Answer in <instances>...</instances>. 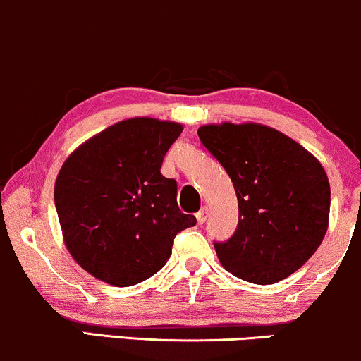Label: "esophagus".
<instances>
[{"instance_id":"obj_1","label":"esophagus","mask_w":361,"mask_h":361,"mask_svg":"<svg viewBox=\"0 0 361 361\" xmlns=\"http://www.w3.org/2000/svg\"><path fill=\"white\" fill-rule=\"evenodd\" d=\"M207 217H209V209H207V207H204V209L198 210V212H197V221H198V224H200V226L207 221Z\"/></svg>"}]
</instances>
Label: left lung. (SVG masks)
I'll return each mask as SVG.
<instances>
[{
	"label": "left lung",
	"mask_w": 361,
	"mask_h": 361,
	"mask_svg": "<svg viewBox=\"0 0 361 361\" xmlns=\"http://www.w3.org/2000/svg\"><path fill=\"white\" fill-rule=\"evenodd\" d=\"M198 137L238 195V227L214 243L222 267L258 285L287 279L324 239L331 205L324 168L295 140L259 123L204 126Z\"/></svg>",
	"instance_id": "obj_1"
}]
</instances>
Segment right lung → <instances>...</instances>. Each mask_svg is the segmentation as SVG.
I'll return each mask as SVG.
<instances>
[{"label": "right lung", "instance_id": "1", "mask_svg": "<svg viewBox=\"0 0 361 361\" xmlns=\"http://www.w3.org/2000/svg\"><path fill=\"white\" fill-rule=\"evenodd\" d=\"M183 127L128 118L81 144L62 164L54 202L78 264L117 287L147 280L166 264L178 233L197 224L178 209V185L161 175Z\"/></svg>", "mask_w": 361, "mask_h": 361}]
</instances>
